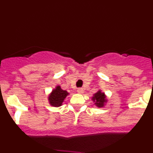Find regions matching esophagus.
I'll return each mask as SVG.
<instances>
[{
  "label": "esophagus",
  "instance_id": "esophagus-1",
  "mask_svg": "<svg viewBox=\"0 0 153 153\" xmlns=\"http://www.w3.org/2000/svg\"><path fill=\"white\" fill-rule=\"evenodd\" d=\"M83 91H84V90H83V89H82V88L77 89V93H79V94H82V93H83Z\"/></svg>",
  "mask_w": 153,
  "mask_h": 153
}]
</instances>
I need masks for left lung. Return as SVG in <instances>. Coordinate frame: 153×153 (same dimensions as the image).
<instances>
[{"instance_id":"1","label":"left lung","mask_w":153,"mask_h":153,"mask_svg":"<svg viewBox=\"0 0 153 153\" xmlns=\"http://www.w3.org/2000/svg\"><path fill=\"white\" fill-rule=\"evenodd\" d=\"M92 100L94 102V105L98 108L104 107L108 102L106 95L101 90H99L97 93L93 94Z\"/></svg>"}]
</instances>
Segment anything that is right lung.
I'll return each mask as SVG.
<instances>
[{"instance_id": "add662e5", "label": "right lung", "mask_w": 153, "mask_h": 153, "mask_svg": "<svg viewBox=\"0 0 153 153\" xmlns=\"http://www.w3.org/2000/svg\"><path fill=\"white\" fill-rule=\"evenodd\" d=\"M69 94L70 93L68 92L62 90L60 86L57 85V86H55L54 89H53L52 91L48 95L47 100H48L49 104L51 106L59 107V106L63 105V101Z\"/></svg>"}]
</instances>
